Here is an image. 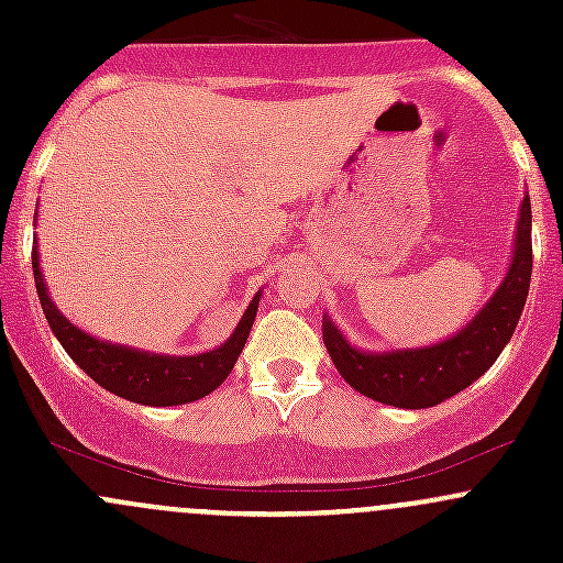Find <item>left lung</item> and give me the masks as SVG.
I'll return each mask as SVG.
<instances>
[{"label": "left lung", "mask_w": 563, "mask_h": 563, "mask_svg": "<svg viewBox=\"0 0 563 563\" xmlns=\"http://www.w3.org/2000/svg\"><path fill=\"white\" fill-rule=\"evenodd\" d=\"M531 198L520 203L512 264L501 286L460 332L422 349L362 351L323 316V345L360 395L395 408H430L476 382L515 334L531 283Z\"/></svg>", "instance_id": "obj_1"}]
</instances>
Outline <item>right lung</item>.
<instances>
[{"mask_svg": "<svg viewBox=\"0 0 563 563\" xmlns=\"http://www.w3.org/2000/svg\"><path fill=\"white\" fill-rule=\"evenodd\" d=\"M32 272H35V286L45 321H48L51 332L56 334L62 349L70 354V360L103 389L124 397V400L141 402V406H185V402L207 397L209 391L218 389L234 371L236 360L245 349L261 299V291L250 299L247 310L242 313L231 338L220 343L218 349L190 356L152 354V351L130 349L122 343H108V340L95 338V334L84 332L76 323L67 321L45 288L37 240L32 247Z\"/></svg>", "mask_w": 563, "mask_h": 563, "instance_id": "right-lung-1", "label": "right lung"}]
</instances>
